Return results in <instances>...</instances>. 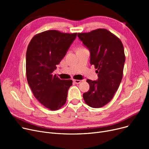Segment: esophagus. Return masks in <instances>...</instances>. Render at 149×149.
Segmentation results:
<instances>
[{"label": "esophagus", "instance_id": "obj_1", "mask_svg": "<svg viewBox=\"0 0 149 149\" xmlns=\"http://www.w3.org/2000/svg\"><path fill=\"white\" fill-rule=\"evenodd\" d=\"M73 82L75 83V84H79L81 82V80H73Z\"/></svg>", "mask_w": 149, "mask_h": 149}]
</instances>
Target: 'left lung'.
Here are the masks:
<instances>
[{
	"instance_id": "obj_1",
	"label": "left lung",
	"mask_w": 149,
	"mask_h": 149,
	"mask_svg": "<svg viewBox=\"0 0 149 149\" xmlns=\"http://www.w3.org/2000/svg\"><path fill=\"white\" fill-rule=\"evenodd\" d=\"M78 37L89 49L91 65L97 69L98 77L97 81L86 80L90 88L83 99L91 107H101L113 98L123 79L124 46L118 37L104 28L78 33Z\"/></svg>"
}]
</instances>
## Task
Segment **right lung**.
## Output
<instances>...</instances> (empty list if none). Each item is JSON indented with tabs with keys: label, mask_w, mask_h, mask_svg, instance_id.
Segmentation results:
<instances>
[{
	"label": "right lung",
	"mask_w": 149,
	"mask_h": 149,
	"mask_svg": "<svg viewBox=\"0 0 149 149\" xmlns=\"http://www.w3.org/2000/svg\"><path fill=\"white\" fill-rule=\"evenodd\" d=\"M77 33L48 30L31 39L26 54V79L35 98L51 111L66 103L72 80H60L52 72L65 57Z\"/></svg>",
	"instance_id": "1"
}]
</instances>
